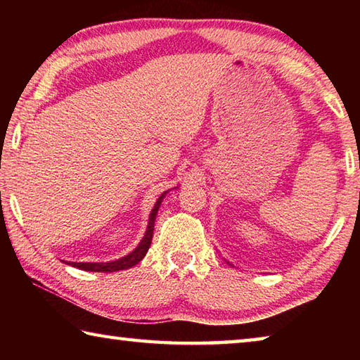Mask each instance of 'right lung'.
Returning <instances> with one entry per match:
<instances>
[{"instance_id": "obj_1", "label": "right lung", "mask_w": 360, "mask_h": 360, "mask_svg": "<svg viewBox=\"0 0 360 360\" xmlns=\"http://www.w3.org/2000/svg\"><path fill=\"white\" fill-rule=\"evenodd\" d=\"M167 193H168V191L163 192L160 197H158L157 203L154 205V210L150 211L149 225H148V230H146V233H144V238L139 241V245L133 249L131 252H129L120 259H115L112 262H68V260H63L65 264L76 266V268H79V270H84V271H98V273H114V271H120V270H129V268L135 266L138 262H141L144 259V255L149 251V246L152 243V235H154L157 212H158V208H160L163 197H165Z\"/></svg>"}]
</instances>
